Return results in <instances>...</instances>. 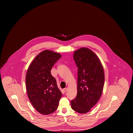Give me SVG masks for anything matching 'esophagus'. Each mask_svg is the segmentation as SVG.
Masks as SVG:
<instances>
[{"mask_svg": "<svg viewBox=\"0 0 133 133\" xmlns=\"http://www.w3.org/2000/svg\"><path fill=\"white\" fill-rule=\"evenodd\" d=\"M67 90H68V88H64V92H66Z\"/></svg>", "mask_w": 133, "mask_h": 133, "instance_id": "1", "label": "esophagus"}]
</instances>
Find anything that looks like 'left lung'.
<instances>
[{"label":"left lung","instance_id":"1","mask_svg":"<svg viewBox=\"0 0 133 133\" xmlns=\"http://www.w3.org/2000/svg\"><path fill=\"white\" fill-rule=\"evenodd\" d=\"M74 59L78 67L77 94L71 101L72 109L86 114L96 104L102 94L105 74L97 56L86 47L74 51Z\"/></svg>","mask_w":133,"mask_h":133}]
</instances>
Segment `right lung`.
Listing matches in <instances>:
<instances>
[{"label":"right lung","instance_id":"obj_1","mask_svg":"<svg viewBox=\"0 0 133 133\" xmlns=\"http://www.w3.org/2000/svg\"><path fill=\"white\" fill-rule=\"evenodd\" d=\"M61 55L45 50L30 64L26 76L28 97L34 107L43 115H49L58 108L62 94L51 75V69Z\"/></svg>","mask_w":133,"mask_h":133}]
</instances>
